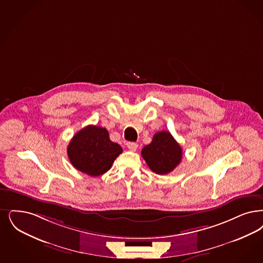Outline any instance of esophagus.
Wrapping results in <instances>:
<instances>
[{"label":"esophagus","instance_id":"obj_1","mask_svg":"<svg viewBox=\"0 0 263 263\" xmlns=\"http://www.w3.org/2000/svg\"><path fill=\"white\" fill-rule=\"evenodd\" d=\"M127 147L130 149V151H132V152H135L137 149V147H138V145H137L136 143H134V142H128L126 144Z\"/></svg>","mask_w":263,"mask_h":263}]
</instances>
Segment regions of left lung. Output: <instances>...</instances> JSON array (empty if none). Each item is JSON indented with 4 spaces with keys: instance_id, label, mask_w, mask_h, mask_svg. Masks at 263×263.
I'll return each mask as SVG.
<instances>
[{
    "instance_id": "1",
    "label": "left lung",
    "mask_w": 263,
    "mask_h": 263,
    "mask_svg": "<svg viewBox=\"0 0 263 263\" xmlns=\"http://www.w3.org/2000/svg\"><path fill=\"white\" fill-rule=\"evenodd\" d=\"M142 157L152 171L164 175L181 162L182 148L168 131H160L154 135L151 144L143 147Z\"/></svg>"
}]
</instances>
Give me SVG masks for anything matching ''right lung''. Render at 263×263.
<instances>
[{"label": "right lung", "instance_id": "obj_1", "mask_svg": "<svg viewBox=\"0 0 263 263\" xmlns=\"http://www.w3.org/2000/svg\"><path fill=\"white\" fill-rule=\"evenodd\" d=\"M122 147L109 139L103 127L88 125L71 139L67 155L75 168L90 176H100L108 171Z\"/></svg>", "mask_w": 263, "mask_h": 263}]
</instances>
